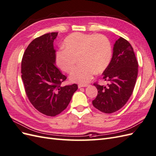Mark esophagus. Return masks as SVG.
<instances>
[{
	"label": "esophagus",
	"instance_id": "34e87169",
	"mask_svg": "<svg viewBox=\"0 0 156 156\" xmlns=\"http://www.w3.org/2000/svg\"><path fill=\"white\" fill-rule=\"evenodd\" d=\"M86 86H87V84H80V83L78 84L79 88H80V87H86Z\"/></svg>",
	"mask_w": 156,
	"mask_h": 156
}]
</instances>
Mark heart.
Wrapping results in <instances>:
<instances>
[{"instance_id": "b5f03b06", "label": "heart", "mask_w": 156, "mask_h": 156, "mask_svg": "<svg viewBox=\"0 0 156 156\" xmlns=\"http://www.w3.org/2000/svg\"><path fill=\"white\" fill-rule=\"evenodd\" d=\"M63 47L56 53V64L60 69L70 73L75 66V59L78 58L81 65L72 73L70 79L80 83L88 82L95 72L104 71L112 55L109 39L103 35L72 34L64 40Z\"/></svg>"}]
</instances>
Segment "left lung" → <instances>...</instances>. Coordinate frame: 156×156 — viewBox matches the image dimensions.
I'll return each mask as SVG.
<instances>
[{"label":"left lung","instance_id":"8db88e82","mask_svg":"<svg viewBox=\"0 0 156 156\" xmlns=\"http://www.w3.org/2000/svg\"><path fill=\"white\" fill-rule=\"evenodd\" d=\"M138 71V63L133 48L121 37L115 42L112 58L103 73V79L109 82L107 86L94 83L98 93L92 101L93 105L105 113L121 109L133 92Z\"/></svg>","mask_w":156,"mask_h":156}]
</instances>
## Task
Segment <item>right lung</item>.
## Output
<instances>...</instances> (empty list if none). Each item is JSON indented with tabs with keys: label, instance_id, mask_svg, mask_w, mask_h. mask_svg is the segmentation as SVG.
<instances>
[{
	"label": "right lung",
	"instance_id": "1",
	"mask_svg": "<svg viewBox=\"0 0 156 156\" xmlns=\"http://www.w3.org/2000/svg\"><path fill=\"white\" fill-rule=\"evenodd\" d=\"M58 32L45 34L31 41L23 55L22 80L27 98L39 112L55 117L65 110L78 85L62 86L67 77L55 62L53 42Z\"/></svg>",
	"mask_w": 156,
	"mask_h": 156
}]
</instances>
